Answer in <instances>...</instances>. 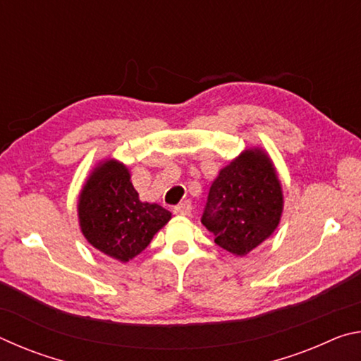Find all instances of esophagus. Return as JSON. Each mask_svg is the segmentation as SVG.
<instances>
[{"label": "esophagus", "instance_id": "esophagus-1", "mask_svg": "<svg viewBox=\"0 0 361 361\" xmlns=\"http://www.w3.org/2000/svg\"><path fill=\"white\" fill-rule=\"evenodd\" d=\"M191 210H192L191 202H189V200H185V202H181V204H178V205L175 207L173 213H176V215L186 216V215H189V213H191Z\"/></svg>", "mask_w": 361, "mask_h": 361}]
</instances>
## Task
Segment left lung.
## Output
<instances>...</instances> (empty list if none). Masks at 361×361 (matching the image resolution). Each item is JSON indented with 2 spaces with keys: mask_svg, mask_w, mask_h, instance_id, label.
<instances>
[{
  "mask_svg": "<svg viewBox=\"0 0 361 361\" xmlns=\"http://www.w3.org/2000/svg\"><path fill=\"white\" fill-rule=\"evenodd\" d=\"M283 210L282 185L274 164L259 148L243 151L212 183L202 224L215 243L245 256L277 229Z\"/></svg>",
  "mask_w": 361,
  "mask_h": 361,
  "instance_id": "obj_1",
  "label": "left lung"
}]
</instances>
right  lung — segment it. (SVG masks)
Segmentation results:
<instances>
[{"instance_id":"right-lung-1","label":"right lung","mask_w":361,"mask_h":361,"mask_svg":"<svg viewBox=\"0 0 361 361\" xmlns=\"http://www.w3.org/2000/svg\"><path fill=\"white\" fill-rule=\"evenodd\" d=\"M79 226L87 242L121 262L135 258L172 218L157 204L142 202L124 164H99L78 200Z\"/></svg>"}]
</instances>
